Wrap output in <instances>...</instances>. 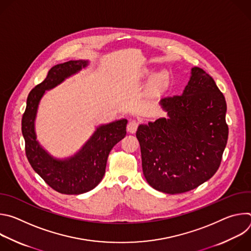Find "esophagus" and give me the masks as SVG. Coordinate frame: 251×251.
Returning a JSON list of instances; mask_svg holds the SVG:
<instances>
[{"instance_id":"obj_1","label":"esophagus","mask_w":251,"mask_h":251,"mask_svg":"<svg viewBox=\"0 0 251 251\" xmlns=\"http://www.w3.org/2000/svg\"><path fill=\"white\" fill-rule=\"evenodd\" d=\"M138 121H136V120H131V121H129V123L127 124V130H128V132H130V133H135L136 132V130H137V128H138Z\"/></svg>"}]
</instances>
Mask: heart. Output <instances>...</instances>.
<instances>
[{
	"instance_id": "1",
	"label": "heart",
	"mask_w": 251,
	"mask_h": 251,
	"mask_svg": "<svg viewBox=\"0 0 251 251\" xmlns=\"http://www.w3.org/2000/svg\"><path fill=\"white\" fill-rule=\"evenodd\" d=\"M153 84L157 87H162L169 81V73L167 70H161L153 76Z\"/></svg>"
}]
</instances>
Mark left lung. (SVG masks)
<instances>
[{"label":"left lung","mask_w":251,"mask_h":251,"mask_svg":"<svg viewBox=\"0 0 251 251\" xmlns=\"http://www.w3.org/2000/svg\"><path fill=\"white\" fill-rule=\"evenodd\" d=\"M166 117L140 124L142 168L148 184L170 195L198 188L216 174L227 143L226 102L200 67L181 95L160 100Z\"/></svg>","instance_id":"obj_1"}]
</instances>
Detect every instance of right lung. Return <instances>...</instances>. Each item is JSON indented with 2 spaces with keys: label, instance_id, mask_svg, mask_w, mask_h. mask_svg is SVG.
Here are the masks:
<instances>
[{
  "label": "right lung",
  "instance_id": "right-lung-1",
  "mask_svg": "<svg viewBox=\"0 0 251 251\" xmlns=\"http://www.w3.org/2000/svg\"><path fill=\"white\" fill-rule=\"evenodd\" d=\"M88 64L89 60L79 59L52 66L46 79L29 92L22 119L25 154L30 166L50 188L65 195H80L93 190L105 174L110 151L126 135L128 121L125 118L99 125L75 154L63 159L50 155L38 141L35 118L46 91L78 74Z\"/></svg>",
  "mask_w": 251,
  "mask_h": 251
}]
</instances>
